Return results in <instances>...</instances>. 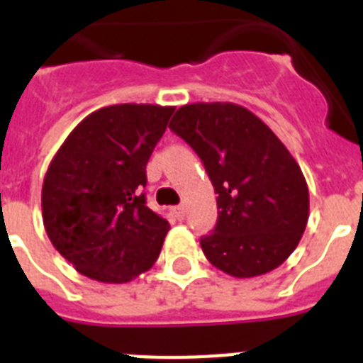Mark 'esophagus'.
I'll use <instances>...</instances> for the list:
<instances>
[{
  "label": "esophagus",
  "instance_id": "34e87169",
  "mask_svg": "<svg viewBox=\"0 0 363 363\" xmlns=\"http://www.w3.org/2000/svg\"><path fill=\"white\" fill-rule=\"evenodd\" d=\"M174 215L178 220H184L185 216V206H176L174 207Z\"/></svg>",
  "mask_w": 363,
  "mask_h": 363
}]
</instances>
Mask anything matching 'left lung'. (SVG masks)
I'll return each mask as SVG.
<instances>
[{"mask_svg":"<svg viewBox=\"0 0 363 363\" xmlns=\"http://www.w3.org/2000/svg\"><path fill=\"white\" fill-rule=\"evenodd\" d=\"M169 128L202 160L218 218L200 240L207 261L233 277H257L286 261L308 222L305 176L277 135L233 102H194Z\"/></svg>","mask_w":363,"mask_h":363,"instance_id":"left-lung-1","label":"left lung"}]
</instances>
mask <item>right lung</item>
<instances>
[{"instance_id":"1","label":"right lung","mask_w":363,"mask_h":363,"mask_svg":"<svg viewBox=\"0 0 363 363\" xmlns=\"http://www.w3.org/2000/svg\"><path fill=\"white\" fill-rule=\"evenodd\" d=\"M174 106L116 104L80 121L52 157L42 187L49 240L82 275L128 283L160 257L169 222L143 189L152 150Z\"/></svg>"}]
</instances>
